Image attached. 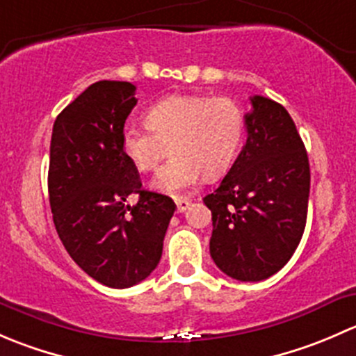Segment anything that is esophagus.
<instances>
[{
  "label": "esophagus",
  "instance_id": "esophagus-1",
  "mask_svg": "<svg viewBox=\"0 0 356 356\" xmlns=\"http://www.w3.org/2000/svg\"><path fill=\"white\" fill-rule=\"evenodd\" d=\"M175 204H177V213H182V211H186L191 207V201L188 198H177L175 200Z\"/></svg>",
  "mask_w": 356,
  "mask_h": 356
}]
</instances>
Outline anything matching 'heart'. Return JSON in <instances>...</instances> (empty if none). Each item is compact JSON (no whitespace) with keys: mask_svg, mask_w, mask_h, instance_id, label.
Returning <instances> with one entry per match:
<instances>
[{"mask_svg":"<svg viewBox=\"0 0 356 356\" xmlns=\"http://www.w3.org/2000/svg\"><path fill=\"white\" fill-rule=\"evenodd\" d=\"M146 127H125L120 148L141 174L155 170L168 146L170 158L158 170L153 188L179 195L215 179L234 163L246 132L245 111L229 98L174 95L149 106Z\"/></svg>","mask_w":356,"mask_h":356,"instance_id":"obj_1","label":"heart"}]
</instances>
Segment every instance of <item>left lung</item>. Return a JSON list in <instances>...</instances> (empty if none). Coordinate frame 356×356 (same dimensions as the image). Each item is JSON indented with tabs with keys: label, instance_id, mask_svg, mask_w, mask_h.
I'll return each mask as SVG.
<instances>
[{
	"label": "left lung",
	"instance_id": "obj_1",
	"mask_svg": "<svg viewBox=\"0 0 356 356\" xmlns=\"http://www.w3.org/2000/svg\"><path fill=\"white\" fill-rule=\"evenodd\" d=\"M246 145L218 188L211 210L210 254L229 277L257 282L281 270L303 236L310 165L288 110L253 96Z\"/></svg>",
	"mask_w": 356,
	"mask_h": 356
}]
</instances>
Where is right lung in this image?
I'll return each mask as SVG.
<instances>
[{
	"instance_id": "right-lung-1",
	"label": "right lung",
	"mask_w": 356,
	"mask_h": 356,
	"mask_svg": "<svg viewBox=\"0 0 356 356\" xmlns=\"http://www.w3.org/2000/svg\"><path fill=\"white\" fill-rule=\"evenodd\" d=\"M136 86L99 81L77 96L53 125L48 191L56 232L72 260L95 281L124 289L156 268L172 198L141 188L120 148ZM131 194L140 201L124 204Z\"/></svg>"
}]
</instances>
